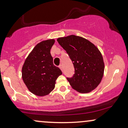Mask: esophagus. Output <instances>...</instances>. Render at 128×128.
I'll return each instance as SVG.
<instances>
[{
    "mask_svg": "<svg viewBox=\"0 0 128 128\" xmlns=\"http://www.w3.org/2000/svg\"><path fill=\"white\" fill-rule=\"evenodd\" d=\"M59 67H60V68L61 69V70H62V66L61 65H61H60V66H59Z\"/></svg>",
    "mask_w": 128,
    "mask_h": 128,
    "instance_id": "1",
    "label": "esophagus"
}]
</instances>
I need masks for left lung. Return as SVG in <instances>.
<instances>
[{
    "label": "left lung",
    "mask_w": 128,
    "mask_h": 128,
    "mask_svg": "<svg viewBox=\"0 0 128 128\" xmlns=\"http://www.w3.org/2000/svg\"><path fill=\"white\" fill-rule=\"evenodd\" d=\"M72 61L74 74L67 80L73 89L88 93L99 86L104 76V59L98 48L89 40L71 35L57 39Z\"/></svg>",
    "instance_id": "left-lung-1"
}]
</instances>
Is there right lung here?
I'll list each match as a JSON object with an SVG mask.
<instances>
[{"label":"right lung","mask_w":128,"mask_h":128,"mask_svg":"<svg viewBox=\"0 0 128 128\" xmlns=\"http://www.w3.org/2000/svg\"><path fill=\"white\" fill-rule=\"evenodd\" d=\"M55 40L39 42L26 58L22 67V79L28 89L38 96L48 95L54 89L62 72L53 63L50 49Z\"/></svg>","instance_id":"1"}]
</instances>
